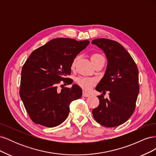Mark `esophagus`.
<instances>
[{
    "label": "esophagus",
    "instance_id": "34e87169",
    "mask_svg": "<svg viewBox=\"0 0 156 156\" xmlns=\"http://www.w3.org/2000/svg\"><path fill=\"white\" fill-rule=\"evenodd\" d=\"M83 97H88V96H90V94H88V93H87L86 92L83 91Z\"/></svg>",
    "mask_w": 156,
    "mask_h": 156
}]
</instances>
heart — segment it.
<instances>
[{"instance_id": "obj_1", "label": "heart", "mask_w": 156, "mask_h": 156, "mask_svg": "<svg viewBox=\"0 0 156 156\" xmlns=\"http://www.w3.org/2000/svg\"><path fill=\"white\" fill-rule=\"evenodd\" d=\"M103 57V56L97 54V53H94L92 54L90 56V59L92 62H93L94 60H95L99 58ZM77 58H75L73 62H72V67H74L75 63H76ZM77 82L79 84V85L83 89H84V90H90L93 87L94 84L96 83L95 79H94L92 78H89V77H80L77 79Z\"/></svg>"}]
</instances>
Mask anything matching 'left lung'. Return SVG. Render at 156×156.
<instances>
[{"mask_svg":"<svg viewBox=\"0 0 156 156\" xmlns=\"http://www.w3.org/2000/svg\"><path fill=\"white\" fill-rule=\"evenodd\" d=\"M97 45L106 56L105 72L96 90L109 92V98L98 96L100 104L92 110L94 119L101 125L112 127L124 124L135 108L139 92V71L133 59L118 42L106 38L95 39Z\"/></svg>","mask_w":156,"mask_h":156,"instance_id":"1","label":"left lung"}]
</instances>
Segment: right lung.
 Wrapping results in <instances>:
<instances>
[{
    "label": "right lung",
    "instance_id": "right-lung-1",
    "mask_svg": "<svg viewBox=\"0 0 156 156\" xmlns=\"http://www.w3.org/2000/svg\"><path fill=\"white\" fill-rule=\"evenodd\" d=\"M89 44L88 40L58 37L34 50L28 58L21 71L20 94L34 123L53 127L66 119L70 103L82 96V89L73 84L58 90L57 84L61 81L73 83L66 78L73 61Z\"/></svg>",
    "mask_w": 156,
    "mask_h": 156
}]
</instances>
